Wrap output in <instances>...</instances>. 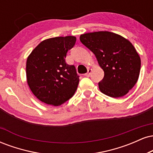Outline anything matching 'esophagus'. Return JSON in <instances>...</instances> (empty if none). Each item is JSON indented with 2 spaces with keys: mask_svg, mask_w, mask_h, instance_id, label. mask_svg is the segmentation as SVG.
Segmentation results:
<instances>
[{
  "mask_svg": "<svg viewBox=\"0 0 153 153\" xmlns=\"http://www.w3.org/2000/svg\"><path fill=\"white\" fill-rule=\"evenodd\" d=\"M91 71H92V70L89 69V68H88V70L87 73H85V76H86V77H89V76H90L91 73Z\"/></svg>",
  "mask_w": 153,
  "mask_h": 153,
  "instance_id": "34e87169",
  "label": "esophagus"
}]
</instances>
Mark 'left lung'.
<instances>
[{
	"label": "left lung",
	"mask_w": 153,
	"mask_h": 153,
	"mask_svg": "<svg viewBox=\"0 0 153 153\" xmlns=\"http://www.w3.org/2000/svg\"><path fill=\"white\" fill-rule=\"evenodd\" d=\"M80 40L96 56L104 77L100 91L113 98L124 96L137 81L141 60L129 40L109 31L81 34Z\"/></svg>",
	"instance_id": "obj_1"
}]
</instances>
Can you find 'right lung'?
I'll use <instances>...</instances> for the list:
<instances>
[{
  "instance_id": "add662e5",
  "label": "right lung",
  "mask_w": 153,
  "mask_h": 153,
  "mask_svg": "<svg viewBox=\"0 0 153 153\" xmlns=\"http://www.w3.org/2000/svg\"><path fill=\"white\" fill-rule=\"evenodd\" d=\"M76 37L47 39L34 49L26 60V79L31 92L39 100L57 106L73 96L79 83L74 65L65 58L74 47Z\"/></svg>"
}]
</instances>
